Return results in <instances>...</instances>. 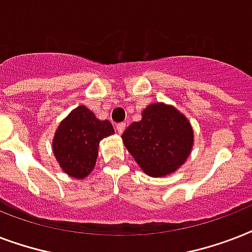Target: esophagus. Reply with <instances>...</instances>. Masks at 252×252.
Listing matches in <instances>:
<instances>
[{
  "mask_svg": "<svg viewBox=\"0 0 252 252\" xmlns=\"http://www.w3.org/2000/svg\"><path fill=\"white\" fill-rule=\"evenodd\" d=\"M126 123H120V124H118V126H116V130H118V133L122 134L123 132L126 130Z\"/></svg>",
  "mask_w": 252,
  "mask_h": 252,
  "instance_id": "esophagus-1",
  "label": "esophagus"
}]
</instances>
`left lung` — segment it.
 Listing matches in <instances>:
<instances>
[{
	"mask_svg": "<svg viewBox=\"0 0 252 252\" xmlns=\"http://www.w3.org/2000/svg\"><path fill=\"white\" fill-rule=\"evenodd\" d=\"M130 156L146 175L162 178L175 172L193 148L189 120L171 104L152 103L122 134Z\"/></svg>",
	"mask_w": 252,
	"mask_h": 252,
	"instance_id": "left-lung-1",
	"label": "left lung"
}]
</instances>
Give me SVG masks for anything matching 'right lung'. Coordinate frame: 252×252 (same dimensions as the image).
I'll return each mask as SVG.
<instances>
[{
	"mask_svg": "<svg viewBox=\"0 0 252 252\" xmlns=\"http://www.w3.org/2000/svg\"><path fill=\"white\" fill-rule=\"evenodd\" d=\"M108 120H99L86 106H78L57 126L52 150L61 170L74 179L82 180L95 167L99 142L114 134Z\"/></svg>",
	"mask_w": 252,
	"mask_h": 252,
	"instance_id": "1",
	"label": "right lung"
}]
</instances>
